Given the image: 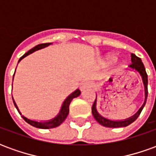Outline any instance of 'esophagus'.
Instances as JSON below:
<instances>
[{
  "instance_id": "34e87169",
  "label": "esophagus",
  "mask_w": 156,
  "mask_h": 156,
  "mask_svg": "<svg viewBox=\"0 0 156 156\" xmlns=\"http://www.w3.org/2000/svg\"><path fill=\"white\" fill-rule=\"evenodd\" d=\"M93 87V83L91 82H83L80 84V90L83 91L86 88H89Z\"/></svg>"
}]
</instances>
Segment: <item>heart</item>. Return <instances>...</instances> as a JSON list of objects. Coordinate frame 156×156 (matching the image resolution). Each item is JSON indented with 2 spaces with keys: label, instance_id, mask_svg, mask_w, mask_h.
I'll return each instance as SVG.
<instances>
[{
  "label": "heart",
  "instance_id": "obj_1",
  "mask_svg": "<svg viewBox=\"0 0 156 156\" xmlns=\"http://www.w3.org/2000/svg\"><path fill=\"white\" fill-rule=\"evenodd\" d=\"M106 58H107L108 60H110V59H112V58H113V56H112V55H108V56L106 57Z\"/></svg>",
  "mask_w": 156,
  "mask_h": 156
}]
</instances>
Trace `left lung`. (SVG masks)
<instances>
[{
    "instance_id": "1",
    "label": "left lung",
    "mask_w": 156,
    "mask_h": 156,
    "mask_svg": "<svg viewBox=\"0 0 156 156\" xmlns=\"http://www.w3.org/2000/svg\"><path fill=\"white\" fill-rule=\"evenodd\" d=\"M131 61H132V63L129 65V68H132V69H134L137 72H139V73L140 74L141 78H142V80H143V83H144V102L142 107H141L138 112L134 115H133L132 117L129 118V119H126L124 120H119V121H115L111 120V119H106V118L103 117L102 115H100L97 111V108H96V101H97V98L95 99L94 105L92 106V114L94 115V117L96 119L97 122H98L99 124L105 126V127L108 128H120V127H126L128 125H129L130 124H132L134 121H135L137 119V118L140 116V115L142 109L144 107L145 105V103H146V99H147L148 96V76L147 73H146V71H145V68H144V66L143 64V62L141 61V59L139 57H137L136 55L131 54Z\"/></svg>"
}]
</instances>
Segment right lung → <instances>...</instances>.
<instances>
[{"instance_id": "1", "label": "right lung", "mask_w": 156, "mask_h": 156, "mask_svg": "<svg viewBox=\"0 0 156 156\" xmlns=\"http://www.w3.org/2000/svg\"><path fill=\"white\" fill-rule=\"evenodd\" d=\"M50 44H51V43H42V44H39L37 45V46H36V47H34L33 48H32L31 50H29L27 52H26L25 54L23 55L22 58L19 59L18 62L21 61L22 59H23V58H25V57H27V55L31 54V53L34 52L35 51H37L39 49L46 48V47H48V46H49ZM13 78H14V75H13ZM80 94H81V92H80L79 89H77L76 91H74L73 94H71L68 96V98L65 99V101L63 102V104L62 105L61 110L59 112V114H58L54 119H52L51 120L46 121V122H37V121L29 119H27V118L25 117V116H23V115H22V113L19 110L18 107H17V105L16 104L15 100H14V98H12V100H13L14 105H15V107L16 108V109H17L18 113L22 115V117L23 118V119H24L27 123H28L29 124H31L33 127L39 128V129H52V128H56L58 127V126H59V125L66 119V118H67L68 113H69V105H70V103H71V101L73 100V98H77L78 96L80 95Z\"/></svg>"}]
</instances>
